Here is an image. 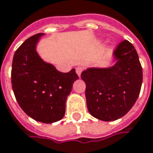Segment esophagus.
<instances>
[{
    "label": "esophagus",
    "mask_w": 153,
    "mask_h": 153,
    "mask_svg": "<svg viewBox=\"0 0 153 153\" xmlns=\"http://www.w3.org/2000/svg\"><path fill=\"white\" fill-rule=\"evenodd\" d=\"M82 67H81V66H78V67H76V74L78 75L79 76H81V73H82Z\"/></svg>",
    "instance_id": "34e87169"
}]
</instances>
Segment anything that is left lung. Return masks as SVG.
Here are the masks:
<instances>
[{
  "label": "left lung",
  "instance_id": "obj_1",
  "mask_svg": "<svg viewBox=\"0 0 153 153\" xmlns=\"http://www.w3.org/2000/svg\"><path fill=\"white\" fill-rule=\"evenodd\" d=\"M113 56L114 65L87 68L81 75L86 83L87 109L92 117L105 122L117 120L131 110L143 83V68L131 42L119 43Z\"/></svg>",
  "mask_w": 153,
  "mask_h": 153
}]
</instances>
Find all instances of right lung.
<instances>
[{
    "instance_id": "add662e5",
    "label": "right lung",
    "mask_w": 153,
    "mask_h": 153,
    "mask_svg": "<svg viewBox=\"0 0 153 153\" xmlns=\"http://www.w3.org/2000/svg\"><path fill=\"white\" fill-rule=\"evenodd\" d=\"M38 33L16 51L11 67V84L19 106L37 122L52 123L65 115L66 102L78 76L76 70L63 73L44 62L36 50L43 36Z\"/></svg>"
}]
</instances>
